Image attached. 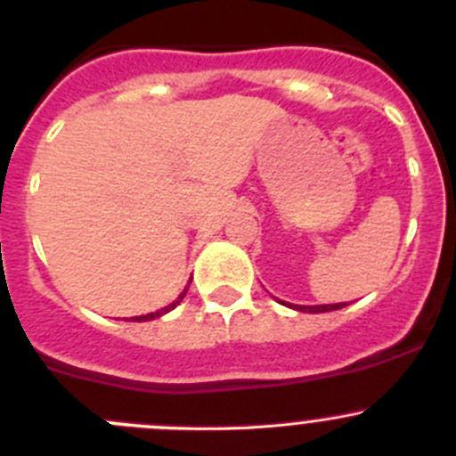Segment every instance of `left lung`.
<instances>
[{
  "mask_svg": "<svg viewBox=\"0 0 456 456\" xmlns=\"http://www.w3.org/2000/svg\"><path fill=\"white\" fill-rule=\"evenodd\" d=\"M282 305H287V302H282ZM287 306H291V305H287ZM344 306H346V302H339V305H320V306L293 305L291 309L302 311V314H326V311H338V309H344Z\"/></svg>",
  "mask_w": 456,
  "mask_h": 456,
  "instance_id": "1",
  "label": "left lung"
}]
</instances>
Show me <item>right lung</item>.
<instances>
[{"label": "right lung", "instance_id": "1", "mask_svg": "<svg viewBox=\"0 0 456 456\" xmlns=\"http://www.w3.org/2000/svg\"><path fill=\"white\" fill-rule=\"evenodd\" d=\"M187 287H190V284H187ZM185 293H187V289H185V291H183V293H181V296H178V297H176V300H174V302H172V305H167V306H165V309L156 311V314H147V315H139V317H132V320H134V322H145V320H154V317H160V315L169 314V311H172V309H176V305H181V300H183V297H185Z\"/></svg>", "mask_w": 456, "mask_h": 456}]
</instances>
